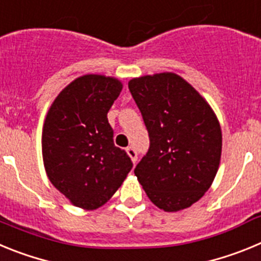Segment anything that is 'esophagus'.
Instances as JSON below:
<instances>
[{"instance_id": "obj_1", "label": "esophagus", "mask_w": 261, "mask_h": 261, "mask_svg": "<svg viewBox=\"0 0 261 261\" xmlns=\"http://www.w3.org/2000/svg\"><path fill=\"white\" fill-rule=\"evenodd\" d=\"M126 153H128V155L132 158L133 163L137 162V151H136V149L133 146H129L126 147Z\"/></svg>"}]
</instances>
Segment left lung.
Segmentation results:
<instances>
[{
	"mask_svg": "<svg viewBox=\"0 0 261 261\" xmlns=\"http://www.w3.org/2000/svg\"><path fill=\"white\" fill-rule=\"evenodd\" d=\"M128 87L150 140L135 175L158 208H188L209 190L220 166L218 120L204 98L174 73L135 78Z\"/></svg>",
	"mask_w": 261,
	"mask_h": 261,
	"instance_id": "left-lung-1",
	"label": "left lung"
}]
</instances>
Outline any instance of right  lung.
I'll return each instance as SVG.
<instances>
[{"label":"right lung","instance_id":"right-lung-1","mask_svg":"<svg viewBox=\"0 0 261 261\" xmlns=\"http://www.w3.org/2000/svg\"><path fill=\"white\" fill-rule=\"evenodd\" d=\"M123 85L89 74L59 94L43 128V159L50 183L75 206H102L117 191L133 163L115 146L107 114Z\"/></svg>","mask_w":261,"mask_h":261}]
</instances>
